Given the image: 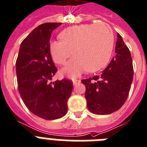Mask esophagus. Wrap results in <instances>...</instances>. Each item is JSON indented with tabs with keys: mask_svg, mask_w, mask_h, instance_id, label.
Segmentation results:
<instances>
[{
	"mask_svg": "<svg viewBox=\"0 0 147 147\" xmlns=\"http://www.w3.org/2000/svg\"><path fill=\"white\" fill-rule=\"evenodd\" d=\"M80 83V80H74L73 81V83H74V85H77V84H79Z\"/></svg>",
	"mask_w": 147,
	"mask_h": 147,
	"instance_id": "esophagus-1",
	"label": "esophagus"
}]
</instances>
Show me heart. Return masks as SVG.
<instances>
[{"instance_id":"b5f03b06","label":"heart","mask_w":147,"mask_h":147,"mask_svg":"<svg viewBox=\"0 0 147 147\" xmlns=\"http://www.w3.org/2000/svg\"><path fill=\"white\" fill-rule=\"evenodd\" d=\"M60 41L49 44V52L55 64L64 65L72 53L74 57L62 72L76 77L86 70L95 73L106 66L114 48L111 27L104 23L80 24L67 27L58 35Z\"/></svg>"}]
</instances>
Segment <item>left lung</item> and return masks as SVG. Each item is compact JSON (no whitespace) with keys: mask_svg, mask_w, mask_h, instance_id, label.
<instances>
[{"mask_svg":"<svg viewBox=\"0 0 147 147\" xmlns=\"http://www.w3.org/2000/svg\"><path fill=\"white\" fill-rule=\"evenodd\" d=\"M115 56L99 76L81 81L86 86L87 108L96 115H109L118 111L126 102L133 81L131 52L118 34Z\"/></svg>","mask_w":147,"mask_h":147,"instance_id":"left-lung-1","label":"left lung"}]
</instances>
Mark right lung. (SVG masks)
Listing matches in <instances>:
<instances>
[{
  "instance_id": "1",
  "label": "right lung",
  "mask_w": 147,
  "mask_h": 147,
  "mask_svg": "<svg viewBox=\"0 0 147 147\" xmlns=\"http://www.w3.org/2000/svg\"><path fill=\"white\" fill-rule=\"evenodd\" d=\"M61 23H47L34 29L22 42L16 61L18 90L32 113L55 120L67 112L73 83L67 79L51 82L57 72L49 52L51 32Z\"/></svg>"
}]
</instances>
